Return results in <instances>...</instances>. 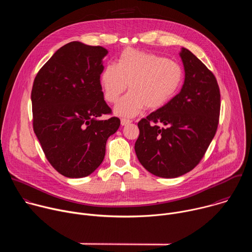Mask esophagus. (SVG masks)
Returning <instances> with one entry per match:
<instances>
[{"instance_id": "34e87169", "label": "esophagus", "mask_w": 252, "mask_h": 252, "mask_svg": "<svg viewBox=\"0 0 252 252\" xmlns=\"http://www.w3.org/2000/svg\"><path fill=\"white\" fill-rule=\"evenodd\" d=\"M130 123H131V121H129V120H126V119H122V120H121L122 126H127V125H129Z\"/></svg>"}]
</instances>
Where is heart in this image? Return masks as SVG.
Masks as SVG:
<instances>
[{
    "mask_svg": "<svg viewBox=\"0 0 252 252\" xmlns=\"http://www.w3.org/2000/svg\"><path fill=\"white\" fill-rule=\"evenodd\" d=\"M184 82L183 67L161 56L131 48L124 50L115 64H106L99 77L104 98L117 102L120 117L132 118L143 109L155 111L171 99Z\"/></svg>",
    "mask_w": 252,
    "mask_h": 252,
    "instance_id": "b5f03b06",
    "label": "heart"
}]
</instances>
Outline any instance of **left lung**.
Here are the masks:
<instances>
[{"label": "left lung", "mask_w": 252, "mask_h": 252, "mask_svg": "<svg viewBox=\"0 0 252 252\" xmlns=\"http://www.w3.org/2000/svg\"><path fill=\"white\" fill-rule=\"evenodd\" d=\"M179 56L186 73L181 92L138 122L134 145L141 165L163 178L181 176L199 163L217 132L220 112L214 75L188 49Z\"/></svg>", "instance_id": "left-lung-1"}]
</instances>
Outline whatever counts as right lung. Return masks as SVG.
Segmentation results:
<instances>
[{
	"label": "right lung",
	"instance_id": "add662e5",
	"mask_svg": "<svg viewBox=\"0 0 252 252\" xmlns=\"http://www.w3.org/2000/svg\"><path fill=\"white\" fill-rule=\"evenodd\" d=\"M107 51L70 42L42 66L32 89V126L45 156L61 174L85 177L102 162L107 138L120 127L103 99L99 77Z\"/></svg>",
	"mask_w": 252,
	"mask_h": 252
}]
</instances>
